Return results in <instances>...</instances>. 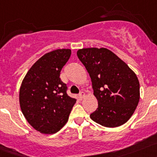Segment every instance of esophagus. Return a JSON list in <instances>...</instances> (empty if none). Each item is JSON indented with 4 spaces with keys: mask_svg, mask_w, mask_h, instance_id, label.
I'll list each match as a JSON object with an SVG mask.
<instances>
[{
    "mask_svg": "<svg viewBox=\"0 0 157 157\" xmlns=\"http://www.w3.org/2000/svg\"><path fill=\"white\" fill-rule=\"evenodd\" d=\"M78 97H79L80 99H82L84 97H85V93L83 92V91H82V92L79 93V94H78Z\"/></svg>",
    "mask_w": 157,
    "mask_h": 157,
    "instance_id": "34e87169",
    "label": "esophagus"
}]
</instances>
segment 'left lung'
I'll use <instances>...</instances> for the list:
<instances>
[{"mask_svg": "<svg viewBox=\"0 0 157 157\" xmlns=\"http://www.w3.org/2000/svg\"><path fill=\"white\" fill-rule=\"evenodd\" d=\"M77 56L90 76L98 101L91 119L106 127L124 124L139 102L140 85L135 73L107 48H82Z\"/></svg>", "mask_w": 157, "mask_h": 157, "instance_id": "8db88e82", "label": "left lung"}]
</instances>
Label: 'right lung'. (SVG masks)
<instances>
[{
    "mask_svg": "<svg viewBox=\"0 0 157 157\" xmlns=\"http://www.w3.org/2000/svg\"><path fill=\"white\" fill-rule=\"evenodd\" d=\"M71 53V49L63 48L45 54L30 67L22 82V112L30 125L43 134L59 131L76 102L67 95V86L59 78Z\"/></svg>",
    "mask_w": 157,
    "mask_h": 157,
    "instance_id": "obj_1",
    "label": "right lung"
}]
</instances>
